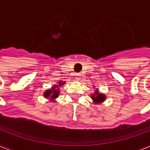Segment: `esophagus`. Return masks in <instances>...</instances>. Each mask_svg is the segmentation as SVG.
Instances as JSON below:
<instances>
[{
    "label": "esophagus",
    "instance_id": "esophagus-1",
    "mask_svg": "<svg viewBox=\"0 0 150 150\" xmlns=\"http://www.w3.org/2000/svg\"><path fill=\"white\" fill-rule=\"evenodd\" d=\"M81 76H82V75H81L80 73H77V74H76V77H77L78 80L81 79Z\"/></svg>",
    "mask_w": 150,
    "mask_h": 150
}]
</instances>
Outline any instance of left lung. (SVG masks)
<instances>
[{
  "label": "left lung",
  "mask_w": 150,
  "mask_h": 150,
  "mask_svg": "<svg viewBox=\"0 0 150 150\" xmlns=\"http://www.w3.org/2000/svg\"><path fill=\"white\" fill-rule=\"evenodd\" d=\"M92 99L96 103L102 102V101H103L105 100V96L101 93H98V92H96L95 94L92 96Z\"/></svg>",
  "instance_id": "1"
}]
</instances>
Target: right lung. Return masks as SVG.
Returning a JSON list of instances; mask_svg holds the SVG:
<instances>
[{
	"instance_id": "right-lung-1",
	"label": "right lung",
	"mask_w": 150,
	"mask_h": 150,
	"mask_svg": "<svg viewBox=\"0 0 150 150\" xmlns=\"http://www.w3.org/2000/svg\"><path fill=\"white\" fill-rule=\"evenodd\" d=\"M64 82H59L58 85H57L55 86H54L52 88V89H50V90H47V91H46V93H44V96L48 98V97H50L51 99H55L57 98V96H58L59 94V90L58 89H56L55 88H58L60 86H62Z\"/></svg>"
}]
</instances>
